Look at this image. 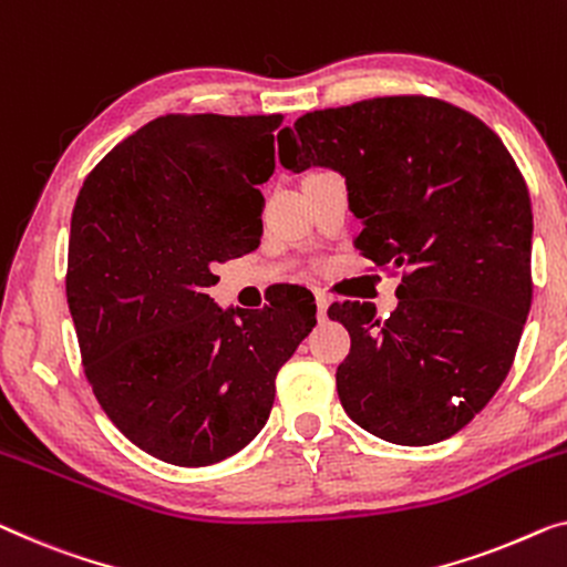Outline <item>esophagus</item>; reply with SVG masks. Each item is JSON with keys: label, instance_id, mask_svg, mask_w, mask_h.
Listing matches in <instances>:
<instances>
[{"label": "esophagus", "instance_id": "1", "mask_svg": "<svg viewBox=\"0 0 567 567\" xmlns=\"http://www.w3.org/2000/svg\"><path fill=\"white\" fill-rule=\"evenodd\" d=\"M315 299H317V317L324 319L327 317V307H330V299H327V293H322V291H317Z\"/></svg>", "mask_w": 567, "mask_h": 567}]
</instances>
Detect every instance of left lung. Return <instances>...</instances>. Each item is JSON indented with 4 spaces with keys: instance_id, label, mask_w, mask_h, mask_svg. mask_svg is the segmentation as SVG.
I'll return each instance as SVG.
<instances>
[{
    "instance_id": "1",
    "label": "left lung",
    "mask_w": 567,
    "mask_h": 567,
    "mask_svg": "<svg viewBox=\"0 0 567 567\" xmlns=\"http://www.w3.org/2000/svg\"><path fill=\"white\" fill-rule=\"evenodd\" d=\"M293 174L340 171L355 248L399 270V307L334 301L350 332L342 409L393 445L453 437L494 399L532 307V202L494 130L434 96H375L284 130Z\"/></svg>"
}]
</instances>
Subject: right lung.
<instances>
[{
    "label": "right lung",
    "mask_w": 567,
    "mask_h": 567,
    "mask_svg": "<svg viewBox=\"0 0 567 567\" xmlns=\"http://www.w3.org/2000/svg\"><path fill=\"white\" fill-rule=\"evenodd\" d=\"M284 114H166L114 145L71 215L65 299L104 414L163 463L225 461L264 430L276 375L317 324L293 289L219 309L217 264L256 250Z\"/></svg>",
    "instance_id": "right-lung-1"
}]
</instances>
